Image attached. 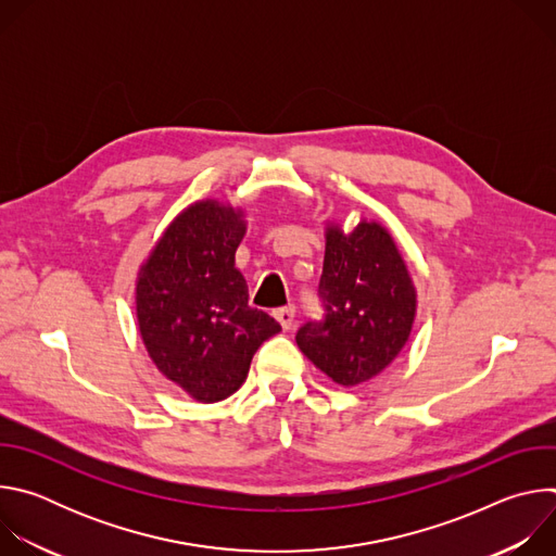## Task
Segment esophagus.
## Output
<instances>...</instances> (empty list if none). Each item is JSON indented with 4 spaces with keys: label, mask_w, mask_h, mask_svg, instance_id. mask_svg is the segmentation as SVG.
<instances>
[{
    "label": "esophagus",
    "mask_w": 556,
    "mask_h": 556,
    "mask_svg": "<svg viewBox=\"0 0 556 556\" xmlns=\"http://www.w3.org/2000/svg\"><path fill=\"white\" fill-rule=\"evenodd\" d=\"M294 314H296V309H294V305H288V307H279L277 312H275V319L279 321V326L288 332L290 328H292V324H294Z\"/></svg>",
    "instance_id": "1"
}]
</instances>
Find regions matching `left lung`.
<instances>
[{"label": "left lung", "mask_w": 556, "mask_h": 556, "mask_svg": "<svg viewBox=\"0 0 556 556\" xmlns=\"http://www.w3.org/2000/svg\"><path fill=\"white\" fill-rule=\"evenodd\" d=\"M324 319L296 332L299 350L343 387L378 376L409 341L418 294L393 237L361 219L352 232L326 228L319 281Z\"/></svg>", "instance_id": "8db88e82"}]
</instances>
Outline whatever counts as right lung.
I'll list each match as a JSON object with an SVG mask.
<instances>
[{"label":"right lung","mask_w":556,"mask_h":556,"mask_svg":"<svg viewBox=\"0 0 556 556\" xmlns=\"http://www.w3.org/2000/svg\"><path fill=\"white\" fill-rule=\"evenodd\" d=\"M247 235L244 211L202 200L163 232L136 279V316L153 365L198 403L242 387L253 354L281 326L249 305L235 268Z\"/></svg>","instance_id":"1"}]
</instances>
